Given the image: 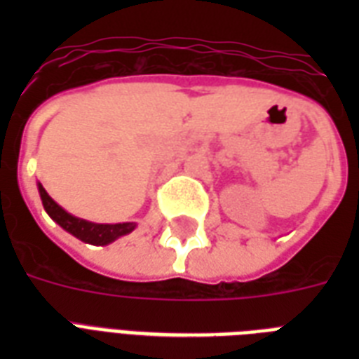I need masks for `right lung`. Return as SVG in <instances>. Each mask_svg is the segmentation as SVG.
Segmentation results:
<instances>
[{
  "instance_id": "1",
  "label": "right lung",
  "mask_w": 359,
  "mask_h": 359,
  "mask_svg": "<svg viewBox=\"0 0 359 359\" xmlns=\"http://www.w3.org/2000/svg\"><path fill=\"white\" fill-rule=\"evenodd\" d=\"M39 194H41L42 205H44V210L50 214V218L53 222H57L65 231H69L70 235H74L76 238L83 240V242H89V244L97 245H106L109 242H114L119 236L128 235L130 231H134V224H115V225H104V224H91V222H86V219L74 218L70 216L69 212H65L63 208L59 207L57 203L53 201L52 197L48 196L46 190L42 188V184H39Z\"/></svg>"
}]
</instances>
